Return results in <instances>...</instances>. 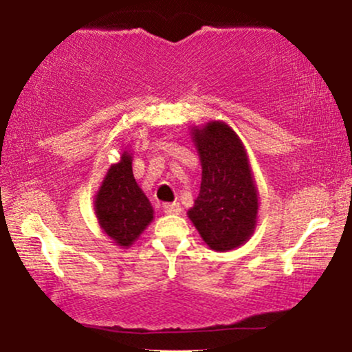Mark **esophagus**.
I'll return each instance as SVG.
<instances>
[{
	"mask_svg": "<svg viewBox=\"0 0 352 352\" xmlns=\"http://www.w3.org/2000/svg\"><path fill=\"white\" fill-rule=\"evenodd\" d=\"M163 210H164V214L177 215V214H181V206H179V202H166V204H163Z\"/></svg>",
	"mask_w": 352,
	"mask_h": 352,
	"instance_id": "34e87169",
	"label": "esophagus"
}]
</instances>
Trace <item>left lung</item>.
Instances as JSON below:
<instances>
[{
  "instance_id": "1",
  "label": "left lung",
  "mask_w": 352,
  "mask_h": 352,
  "mask_svg": "<svg viewBox=\"0 0 352 352\" xmlns=\"http://www.w3.org/2000/svg\"><path fill=\"white\" fill-rule=\"evenodd\" d=\"M201 156L202 183L189 219L215 251H228L251 236L258 214V194L246 151L228 125L210 122L194 129Z\"/></svg>"
}]
</instances>
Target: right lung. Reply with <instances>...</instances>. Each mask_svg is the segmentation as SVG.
Returning a JSON list of instances; mask_svg holds the SVG:
<instances>
[{
	"label": "right lung",
	"instance_id": "right-lung-1",
	"mask_svg": "<svg viewBox=\"0 0 352 352\" xmlns=\"http://www.w3.org/2000/svg\"><path fill=\"white\" fill-rule=\"evenodd\" d=\"M99 225L119 246H130L153 219V209L132 171V160L124 153L112 164L96 197Z\"/></svg>",
	"mask_w": 352,
	"mask_h": 352
}]
</instances>
